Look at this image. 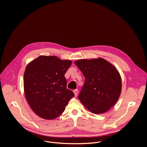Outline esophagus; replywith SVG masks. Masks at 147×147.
Instances as JSON below:
<instances>
[{
    "mask_svg": "<svg viewBox=\"0 0 147 147\" xmlns=\"http://www.w3.org/2000/svg\"><path fill=\"white\" fill-rule=\"evenodd\" d=\"M73 92L74 93V95H75V96L76 97V96H77V95H78V90H74V91H73Z\"/></svg>",
    "mask_w": 147,
    "mask_h": 147,
    "instance_id": "1",
    "label": "esophagus"
}]
</instances>
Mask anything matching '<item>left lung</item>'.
<instances>
[{
	"label": "left lung",
	"mask_w": 147,
	"mask_h": 147,
	"mask_svg": "<svg viewBox=\"0 0 147 147\" xmlns=\"http://www.w3.org/2000/svg\"><path fill=\"white\" fill-rule=\"evenodd\" d=\"M85 77L78 99L95 114L108 112L118 100L121 78L117 69L103 58L80 59L74 61Z\"/></svg>",
	"instance_id": "1"
}]
</instances>
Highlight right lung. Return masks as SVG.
<instances>
[{
  "mask_svg": "<svg viewBox=\"0 0 147 147\" xmlns=\"http://www.w3.org/2000/svg\"><path fill=\"white\" fill-rule=\"evenodd\" d=\"M70 60L41 55L27 65L24 74V90L30 107L40 117L52 120L65 110L74 93L67 89L65 74Z\"/></svg>",
  "mask_w": 147,
  "mask_h": 147,
  "instance_id": "1",
  "label": "right lung"
}]
</instances>
